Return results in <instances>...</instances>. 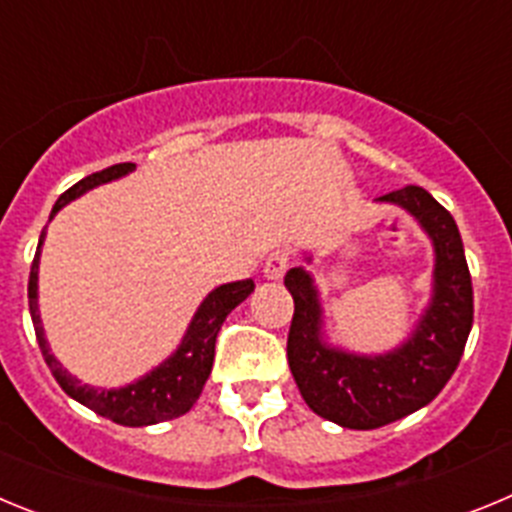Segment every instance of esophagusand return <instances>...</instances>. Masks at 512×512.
<instances>
[{
	"instance_id": "esophagus-1",
	"label": "esophagus",
	"mask_w": 512,
	"mask_h": 512,
	"mask_svg": "<svg viewBox=\"0 0 512 512\" xmlns=\"http://www.w3.org/2000/svg\"><path fill=\"white\" fill-rule=\"evenodd\" d=\"M289 266V251L279 248V251H271L264 261V277L266 279H282L284 271Z\"/></svg>"
}]
</instances>
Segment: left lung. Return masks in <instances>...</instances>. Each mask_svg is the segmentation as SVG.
<instances>
[{
	"instance_id": "left-lung-1",
	"label": "left lung",
	"mask_w": 512,
	"mask_h": 512,
	"mask_svg": "<svg viewBox=\"0 0 512 512\" xmlns=\"http://www.w3.org/2000/svg\"><path fill=\"white\" fill-rule=\"evenodd\" d=\"M379 202L408 210L436 251L431 302L402 346L377 356L330 348L320 330L323 307L312 277L302 266L284 277L295 300L287 359L300 395L312 413L354 431L382 428L425 408L456 372L474 318L472 277L451 212L413 184Z\"/></svg>"
}]
</instances>
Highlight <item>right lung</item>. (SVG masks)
Wrapping results in <instances>:
<instances>
[{
	"label": "right lung",
	"mask_w": 512,
	"mask_h": 512,
	"mask_svg": "<svg viewBox=\"0 0 512 512\" xmlns=\"http://www.w3.org/2000/svg\"><path fill=\"white\" fill-rule=\"evenodd\" d=\"M135 164H115L107 169L97 171V174L84 176L81 182L58 197L53 205L51 217L61 210L63 205H69L71 200L81 197L89 189L107 184L112 179L130 174ZM45 241V230L40 233L38 251H35L33 266H30V282H27V300H30V315H33L35 336H38V346L43 351V359L48 369L53 372L56 382L61 384V390L76 402L87 405L102 418H110L112 423L130 425V428H140V425H153L164 423V420L179 418V415L189 413L197 397L202 395L207 377L212 372V361H215V341L217 333L223 328L225 318L230 310L241 305L248 295L253 292V279H243V282H230L220 284L212 289L210 295L202 300V305L194 312L192 323H189L187 333H184L182 343L176 348L174 354L158 364L153 372L146 377L135 379L133 384L117 387V390H102V387H89L81 384L79 379L71 377L61 366V361L51 354L48 341H45L43 325H40V312H38V264H40V248Z\"/></svg>",
	"instance_id": "obj_1"
}]
</instances>
